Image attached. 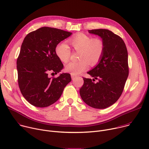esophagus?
<instances>
[{"instance_id": "esophagus-1", "label": "esophagus", "mask_w": 149, "mask_h": 149, "mask_svg": "<svg viewBox=\"0 0 149 149\" xmlns=\"http://www.w3.org/2000/svg\"><path fill=\"white\" fill-rule=\"evenodd\" d=\"M71 78H72V79H74V78H75V77H77L75 75L72 74H71Z\"/></svg>"}]
</instances>
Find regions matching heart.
Listing matches in <instances>:
<instances>
[{"label": "heart", "mask_w": 149, "mask_h": 149, "mask_svg": "<svg viewBox=\"0 0 149 149\" xmlns=\"http://www.w3.org/2000/svg\"><path fill=\"white\" fill-rule=\"evenodd\" d=\"M69 43L73 49L80 52L78 62H71L65 66L67 72L74 75L81 73L88 69L89 63L96 65L102 57L105 49L103 40L100 38H93L91 36L79 33L69 40ZM55 52L57 56L63 62L69 61L71 51L70 47L65 43L58 44Z\"/></svg>", "instance_id": "b5f03b06"}]
</instances>
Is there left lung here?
Segmentation results:
<instances>
[{
	"label": "left lung",
	"instance_id": "1",
	"mask_svg": "<svg viewBox=\"0 0 149 149\" xmlns=\"http://www.w3.org/2000/svg\"><path fill=\"white\" fill-rule=\"evenodd\" d=\"M99 36L105 49L98 65L87 74L94 79L83 77L84 84L79 90L83 100L96 109H105L114 104L123 92L129 74L128 52L120 37L110 30H88ZM97 79L98 82H94Z\"/></svg>",
	"mask_w": 149,
	"mask_h": 149
}]
</instances>
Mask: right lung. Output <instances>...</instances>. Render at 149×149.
<instances>
[{"mask_svg": "<svg viewBox=\"0 0 149 149\" xmlns=\"http://www.w3.org/2000/svg\"><path fill=\"white\" fill-rule=\"evenodd\" d=\"M72 33L61 29L40 28L29 33L24 38L17 61L18 83L24 97L31 104L47 107L61 96L64 88L71 81V75L56 74L63 68L57 56V45Z\"/></svg>", "mask_w": 149, "mask_h": 149, "instance_id": "right-lung-1", "label": "right lung"}]
</instances>
